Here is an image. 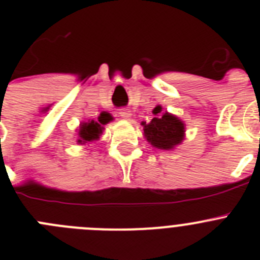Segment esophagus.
I'll list each match as a JSON object with an SVG mask.
<instances>
[{
    "label": "esophagus",
    "instance_id": "34e87169",
    "mask_svg": "<svg viewBox=\"0 0 260 260\" xmlns=\"http://www.w3.org/2000/svg\"><path fill=\"white\" fill-rule=\"evenodd\" d=\"M118 114L125 119H128L130 117H132V112H130V109H126V108H121V109L118 110Z\"/></svg>",
    "mask_w": 260,
    "mask_h": 260
}]
</instances>
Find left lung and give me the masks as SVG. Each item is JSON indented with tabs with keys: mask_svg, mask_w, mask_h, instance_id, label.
Returning <instances> with one entry per match:
<instances>
[{
	"mask_svg": "<svg viewBox=\"0 0 260 260\" xmlns=\"http://www.w3.org/2000/svg\"><path fill=\"white\" fill-rule=\"evenodd\" d=\"M153 114L156 117H153L150 123H143L147 141L161 150H171L180 144L185 133L182 121L169 113H161V107H156Z\"/></svg>",
	"mask_w": 260,
	"mask_h": 260,
	"instance_id": "1",
	"label": "left lung"
}]
</instances>
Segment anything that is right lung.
Segmentation results:
<instances>
[{
  "mask_svg": "<svg viewBox=\"0 0 260 260\" xmlns=\"http://www.w3.org/2000/svg\"><path fill=\"white\" fill-rule=\"evenodd\" d=\"M109 121H112V117L109 116V113H102L100 117H99V121H91V122L83 123L80 126L79 130V137L80 139L78 142L79 143H86V142L95 141V139H99V135L102 134L103 132V125L108 123Z\"/></svg>",
  "mask_w": 260,
  "mask_h": 260,
  "instance_id": "1",
  "label": "right lung"
}]
</instances>
